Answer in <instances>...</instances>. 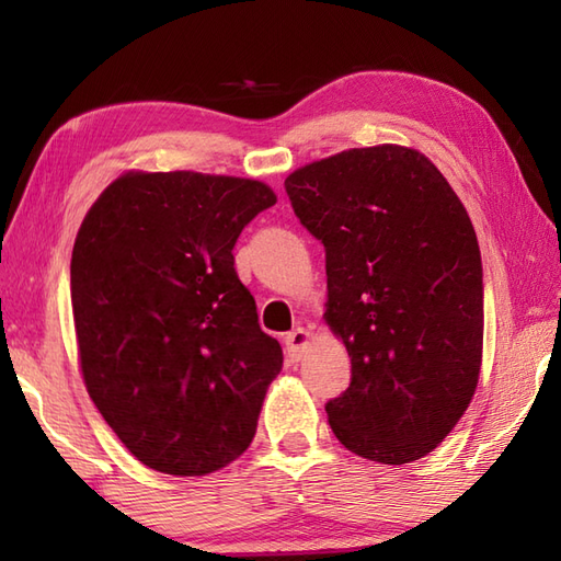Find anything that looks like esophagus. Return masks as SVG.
<instances>
[{
	"label": "esophagus",
	"mask_w": 561,
	"mask_h": 561,
	"mask_svg": "<svg viewBox=\"0 0 561 561\" xmlns=\"http://www.w3.org/2000/svg\"><path fill=\"white\" fill-rule=\"evenodd\" d=\"M308 342H311V332H308L306 328H296V330L289 332L287 337H284V344H287V356H289L291 364L304 359V354L308 350Z\"/></svg>",
	"instance_id": "1"
}]
</instances>
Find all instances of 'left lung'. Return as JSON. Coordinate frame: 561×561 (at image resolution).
Masks as SVG:
<instances>
[{"label": "left lung", "instance_id": "1", "mask_svg": "<svg viewBox=\"0 0 561 561\" xmlns=\"http://www.w3.org/2000/svg\"><path fill=\"white\" fill-rule=\"evenodd\" d=\"M294 214L325 245V323L352 359L325 404L340 444L402 465L424 458L480 380L484 291L478 236L424 153L378 145L294 171Z\"/></svg>", "mask_w": 561, "mask_h": 561}]
</instances>
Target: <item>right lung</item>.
Listing matches in <instances>:
<instances>
[{
  "mask_svg": "<svg viewBox=\"0 0 561 561\" xmlns=\"http://www.w3.org/2000/svg\"><path fill=\"white\" fill-rule=\"evenodd\" d=\"M274 202L250 178L129 171L81 221L69 267L81 376L151 470L199 478L255 436L284 356L260 330L233 245Z\"/></svg>",
  "mask_w": 561,
  "mask_h": 561,
  "instance_id": "1",
  "label": "right lung"
}]
</instances>
